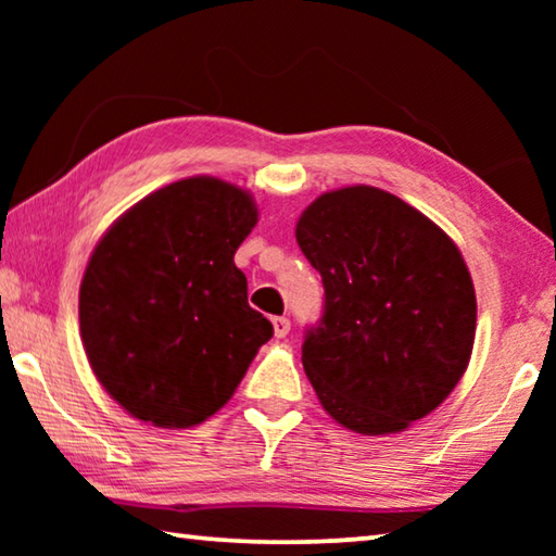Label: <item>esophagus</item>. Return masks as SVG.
Masks as SVG:
<instances>
[{
  "mask_svg": "<svg viewBox=\"0 0 556 556\" xmlns=\"http://www.w3.org/2000/svg\"><path fill=\"white\" fill-rule=\"evenodd\" d=\"M271 326H275L277 338H285L291 331V321L287 316H275V318H271Z\"/></svg>",
  "mask_w": 556,
  "mask_h": 556,
  "instance_id": "1",
  "label": "esophagus"
}]
</instances>
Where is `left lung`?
<instances>
[{
	"label": "left lung",
	"mask_w": 556,
	"mask_h": 556,
	"mask_svg": "<svg viewBox=\"0 0 556 556\" xmlns=\"http://www.w3.org/2000/svg\"><path fill=\"white\" fill-rule=\"evenodd\" d=\"M296 242L324 281V314L301 345L324 409L368 437L434 412L476 338V291L454 240L397 195L348 186L301 213Z\"/></svg>",
	"instance_id": "obj_1"
}]
</instances>
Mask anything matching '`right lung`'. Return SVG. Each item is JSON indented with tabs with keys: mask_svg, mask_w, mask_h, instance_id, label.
I'll list each match as a JSON object with an SVG mask.
<instances>
[{
	"mask_svg": "<svg viewBox=\"0 0 556 556\" xmlns=\"http://www.w3.org/2000/svg\"><path fill=\"white\" fill-rule=\"evenodd\" d=\"M257 223L248 191L193 176L129 208L80 285L90 368L131 417L201 425L232 397L275 328L248 304L235 250Z\"/></svg>",
	"mask_w": 556,
	"mask_h": 556,
	"instance_id": "obj_1",
	"label": "right lung"
}]
</instances>
